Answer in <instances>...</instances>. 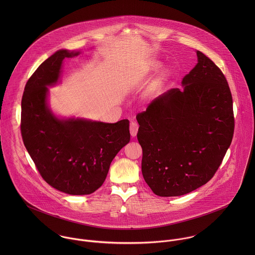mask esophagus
I'll list each match as a JSON object with an SVG mask.
<instances>
[{"mask_svg": "<svg viewBox=\"0 0 255 255\" xmlns=\"http://www.w3.org/2000/svg\"><path fill=\"white\" fill-rule=\"evenodd\" d=\"M138 128H139V126H138V124L136 122H134V121L130 122V124H129V130H130V135L132 137L136 136L137 131H138Z\"/></svg>", "mask_w": 255, "mask_h": 255, "instance_id": "obj_1", "label": "esophagus"}]
</instances>
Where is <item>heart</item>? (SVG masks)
Returning a JSON list of instances; mask_svg holds the SVG:
<instances>
[{
    "mask_svg": "<svg viewBox=\"0 0 255 255\" xmlns=\"http://www.w3.org/2000/svg\"><path fill=\"white\" fill-rule=\"evenodd\" d=\"M159 67H160L159 64H156L155 67H154V69H159ZM167 77H168V73H164L162 74V78H163V79H165V78H167Z\"/></svg>",
    "mask_w": 255,
    "mask_h": 255,
    "instance_id": "b5f03b06",
    "label": "heart"
}]
</instances>
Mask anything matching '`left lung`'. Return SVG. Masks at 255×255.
<instances>
[{"label": "left lung", "mask_w": 255, "mask_h": 255, "mask_svg": "<svg viewBox=\"0 0 255 255\" xmlns=\"http://www.w3.org/2000/svg\"><path fill=\"white\" fill-rule=\"evenodd\" d=\"M198 63L172 88L138 113L141 171L159 196H180L209 182L231 145L235 118L228 81L197 51Z\"/></svg>", "instance_id": "1"}]
</instances>
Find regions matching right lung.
<instances>
[{
    "mask_svg": "<svg viewBox=\"0 0 255 255\" xmlns=\"http://www.w3.org/2000/svg\"><path fill=\"white\" fill-rule=\"evenodd\" d=\"M78 53L61 50L27 80L21 99L20 131L43 180L73 195L90 194L105 182L118 152L129 142V122L61 121L47 107V86L57 82L62 62Z\"/></svg>",
    "mask_w": 255,
    "mask_h": 255,
    "instance_id": "right-lung-1",
    "label": "right lung"
}]
</instances>
